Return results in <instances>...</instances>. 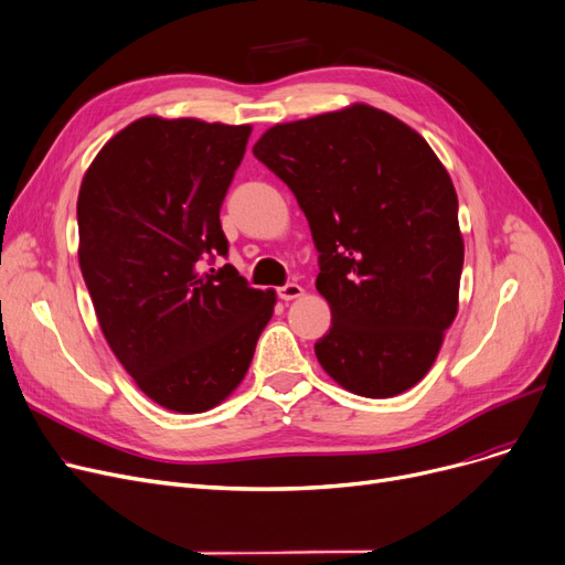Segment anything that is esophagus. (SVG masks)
I'll list each match as a JSON object with an SVG mask.
<instances>
[{
    "instance_id": "esophagus-1",
    "label": "esophagus",
    "mask_w": 565,
    "mask_h": 565,
    "mask_svg": "<svg viewBox=\"0 0 565 565\" xmlns=\"http://www.w3.org/2000/svg\"><path fill=\"white\" fill-rule=\"evenodd\" d=\"M302 296H305V288L298 286V284H286V286L279 288V298H281L284 302L298 300V298H302Z\"/></svg>"
}]
</instances>
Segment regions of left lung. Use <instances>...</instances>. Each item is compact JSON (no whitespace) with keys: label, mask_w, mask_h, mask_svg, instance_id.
<instances>
[{"label":"left lung","mask_w":565,"mask_h":565,"mask_svg":"<svg viewBox=\"0 0 565 565\" xmlns=\"http://www.w3.org/2000/svg\"><path fill=\"white\" fill-rule=\"evenodd\" d=\"M254 154L296 193L332 311L316 358L360 397L387 399L431 370L459 307L457 191L429 142L366 104L269 127Z\"/></svg>","instance_id":"obj_1"}]
</instances>
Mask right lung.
Returning <instances> with one entry per match:
<instances>
[{"label":"right lung","instance_id":"add662e5","mask_svg":"<svg viewBox=\"0 0 565 565\" xmlns=\"http://www.w3.org/2000/svg\"><path fill=\"white\" fill-rule=\"evenodd\" d=\"M252 125L145 115L94 157L78 193V260L102 332L136 385L175 413H205L247 376L275 313L249 288L218 222Z\"/></svg>","mask_w":565,"mask_h":565}]
</instances>
